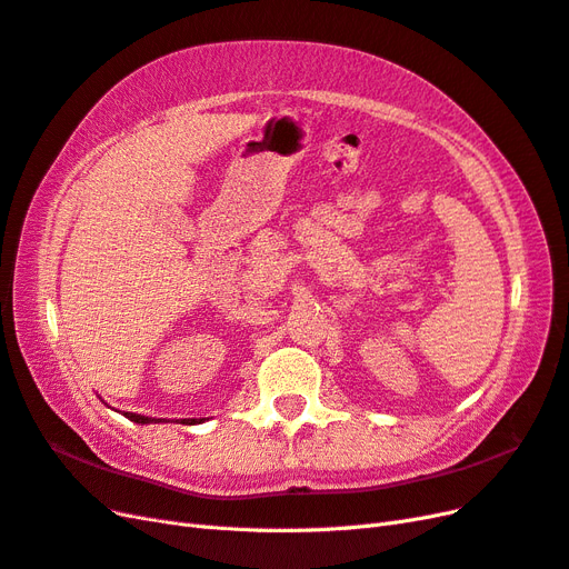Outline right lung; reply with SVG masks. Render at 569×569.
Wrapping results in <instances>:
<instances>
[{
	"instance_id": "add662e5",
	"label": "right lung",
	"mask_w": 569,
	"mask_h": 569,
	"mask_svg": "<svg viewBox=\"0 0 569 569\" xmlns=\"http://www.w3.org/2000/svg\"><path fill=\"white\" fill-rule=\"evenodd\" d=\"M123 416L137 425H149V422H161V420H153V418H147V416H137V412H123ZM192 422H201V420H192Z\"/></svg>"
}]
</instances>
